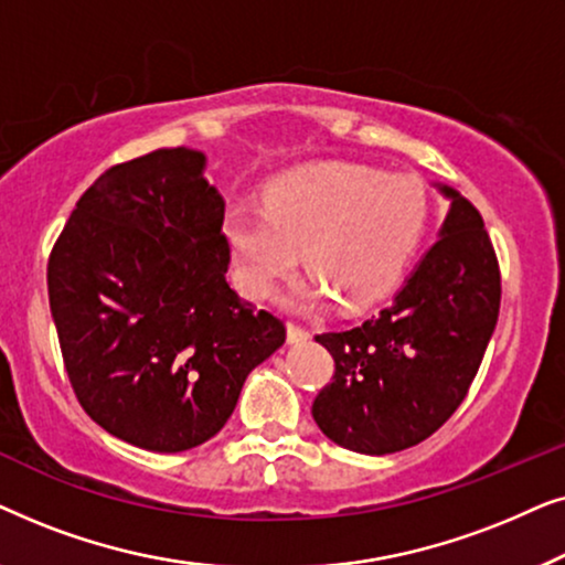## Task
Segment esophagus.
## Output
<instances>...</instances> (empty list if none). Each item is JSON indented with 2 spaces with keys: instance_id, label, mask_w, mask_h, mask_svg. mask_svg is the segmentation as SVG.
Returning <instances> with one entry per match:
<instances>
[{
  "instance_id": "34e87169",
  "label": "esophagus",
  "mask_w": 565,
  "mask_h": 565,
  "mask_svg": "<svg viewBox=\"0 0 565 565\" xmlns=\"http://www.w3.org/2000/svg\"><path fill=\"white\" fill-rule=\"evenodd\" d=\"M311 339V331L298 327V323H288V342L290 344H300V342H308Z\"/></svg>"
}]
</instances>
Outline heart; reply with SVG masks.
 <instances>
[{"label":"heart","mask_w":565,"mask_h":565,"mask_svg":"<svg viewBox=\"0 0 565 565\" xmlns=\"http://www.w3.org/2000/svg\"><path fill=\"white\" fill-rule=\"evenodd\" d=\"M427 221L429 195L414 177L321 164L275 180L265 207L244 200L228 205L223 234L249 296L275 292L303 249L313 275L292 290V303L337 296L347 308H362L396 285Z\"/></svg>","instance_id":"b5f03b06"}]
</instances>
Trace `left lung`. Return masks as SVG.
I'll list each match as a JSON object with an SVG mask.
<instances>
[{"mask_svg":"<svg viewBox=\"0 0 565 565\" xmlns=\"http://www.w3.org/2000/svg\"><path fill=\"white\" fill-rule=\"evenodd\" d=\"M450 200L435 246L388 306L362 327L316 342L334 377L313 401L331 443L362 455L419 445L462 404L497 329L501 275L481 213L447 184Z\"/></svg>","mask_w":565,"mask_h":565,"instance_id":"left-lung-1","label":"left lung"}]
</instances>
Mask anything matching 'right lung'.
Listing matches in <instances>:
<instances>
[{"label":"right lung","instance_id":"right-lung-1","mask_svg":"<svg viewBox=\"0 0 565 565\" xmlns=\"http://www.w3.org/2000/svg\"><path fill=\"white\" fill-rule=\"evenodd\" d=\"M205 153L159 149L110 167L49 259L72 388L113 437L182 452L218 435L285 323L226 282L223 198Z\"/></svg>","mask_w":565,"mask_h":565}]
</instances>
